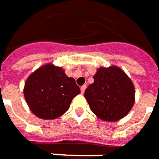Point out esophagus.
<instances>
[{
    "instance_id": "34e87169",
    "label": "esophagus",
    "mask_w": 159,
    "mask_h": 159,
    "mask_svg": "<svg viewBox=\"0 0 159 159\" xmlns=\"http://www.w3.org/2000/svg\"><path fill=\"white\" fill-rule=\"evenodd\" d=\"M85 89H86V85H82L81 87H80V91H81V93H84V92H85Z\"/></svg>"
}]
</instances>
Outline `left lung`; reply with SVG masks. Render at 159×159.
Listing matches in <instances>:
<instances>
[{
	"mask_svg": "<svg viewBox=\"0 0 159 159\" xmlns=\"http://www.w3.org/2000/svg\"><path fill=\"white\" fill-rule=\"evenodd\" d=\"M94 82L85 89L90 109L103 121L123 118L134 103V86L119 67H101L93 76Z\"/></svg>",
	"mask_w": 159,
	"mask_h": 159,
	"instance_id": "left-lung-1",
	"label": "left lung"
}]
</instances>
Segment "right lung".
I'll return each mask as SVG.
<instances>
[{
	"mask_svg": "<svg viewBox=\"0 0 159 159\" xmlns=\"http://www.w3.org/2000/svg\"><path fill=\"white\" fill-rule=\"evenodd\" d=\"M80 92L74 79L67 77L62 68L52 64L31 74L24 88L25 98L32 113L45 120L63 115Z\"/></svg>",
	"mask_w": 159,
	"mask_h": 159,
	"instance_id": "add662e5",
	"label": "right lung"
}]
</instances>
